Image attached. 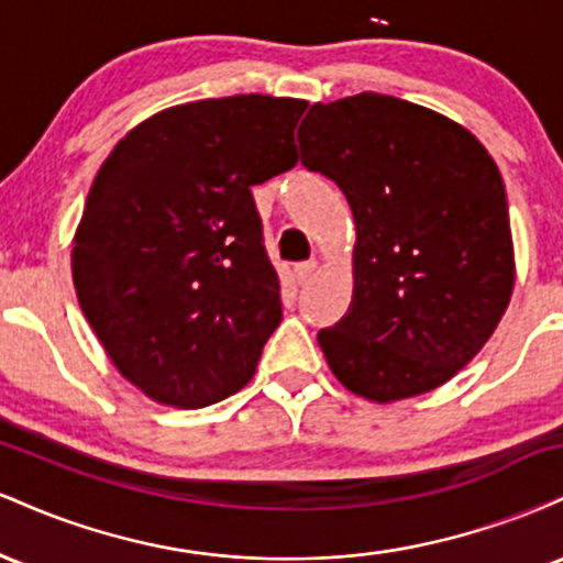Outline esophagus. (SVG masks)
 Wrapping results in <instances>:
<instances>
[{
  "mask_svg": "<svg viewBox=\"0 0 563 563\" xmlns=\"http://www.w3.org/2000/svg\"><path fill=\"white\" fill-rule=\"evenodd\" d=\"M314 269H318V262H314V260L296 264V269H294V273H296V283H299V286H303V283H307L309 277H312Z\"/></svg>",
  "mask_w": 563,
  "mask_h": 563,
  "instance_id": "34e87169",
  "label": "esophagus"
}]
</instances>
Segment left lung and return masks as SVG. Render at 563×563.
<instances>
[{
	"label": "left lung",
	"instance_id": "1",
	"mask_svg": "<svg viewBox=\"0 0 563 563\" xmlns=\"http://www.w3.org/2000/svg\"><path fill=\"white\" fill-rule=\"evenodd\" d=\"M301 164L341 187L357 224L346 314L318 333L333 376L373 402L448 384L514 294L508 200L468 129L399 97L314 102Z\"/></svg>",
	"mask_w": 563,
	"mask_h": 563
}]
</instances>
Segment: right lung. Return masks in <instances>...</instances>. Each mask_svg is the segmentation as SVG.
Listing matches in <instances>:
<instances>
[{"mask_svg": "<svg viewBox=\"0 0 563 563\" xmlns=\"http://www.w3.org/2000/svg\"><path fill=\"white\" fill-rule=\"evenodd\" d=\"M307 100L166 108L113 147L74 235V286L111 363L161 405L241 391L283 320L251 187L294 169Z\"/></svg>", "mask_w": 563, "mask_h": 563, "instance_id": "add662e5", "label": "right lung"}]
</instances>
